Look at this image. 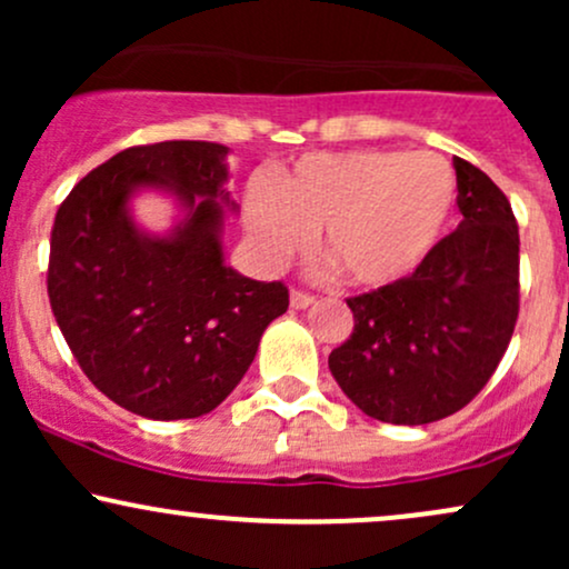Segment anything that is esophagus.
<instances>
[{"instance_id": "34e87169", "label": "esophagus", "mask_w": 569, "mask_h": 569, "mask_svg": "<svg viewBox=\"0 0 569 569\" xmlns=\"http://www.w3.org/2000/svg\"><path fill=\"white\" fill-rule=\"evenodd\" d=\"M312 302H316V297H312V293H307L302 289L291 291V307H293V310H305V307H310Z\"/></svg>"}]
</instances>
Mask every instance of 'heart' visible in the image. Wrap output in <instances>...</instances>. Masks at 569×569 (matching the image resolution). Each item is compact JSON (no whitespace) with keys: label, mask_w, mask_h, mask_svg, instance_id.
<instances>
[{"label":"heart","mask_w":569,"mask_h":569,"mask_svg":"<svg viewBox=\"0 0 569 569\" xmlns=\"http://www.w3.org/2000/svg\"><path fill=\"white\" fill-rule=\"evenodd\" d=\"M457 202V176L441 154L350 149L305 154L251 187L246 230L259 257L280 264L321 230V251L358 286L409 276L439 243Z\"/></svg>","instance_id":"obj_1"}]
</instances>
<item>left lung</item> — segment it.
<instances>
[{"label":"left lung","instance_id":"8db88e82","mask_svg":"<svg viewBox=\"0 0 569 569\" xmlns=\"http://www.w3.org/2000/svg\"><path fill=\"white\" fill-rule=\"evenodd\" d=\"M457 230L411 276L348 299L352 335L329 369L363 415L426 426L471 403L519 318V227L502 189L455 158Z\"/></svg>","mask_w":569,"mask_h":569}]
</instances>
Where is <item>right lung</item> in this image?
<instances>
[{
    "label": "right lung",
    "instance_id": "obj_1",
    "mask_svg": "<svg viewBox=\"0 0 569 569\" xmlns=\"http://www.w3.org/2000/svg\"><path fill=\"white\" fill-rule=\"evenodd\" d=\"M227 147L141 143L77 181L50 232L48 297L88 380L149 420L217 409L243 380L264 329L289 310L280 280L224 264L219 202ZM168 188L188 217L168 239L132 224L129 194Z\"/></svg>",
    "mask_w": 569,
    "mask_h": 569
}]
</instances>
